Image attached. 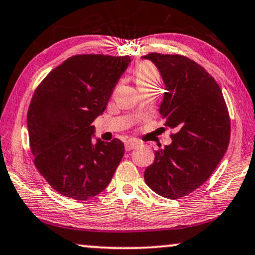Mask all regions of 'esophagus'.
Here are the masks:
<instances>
[{
	"mask_svg": "<svg viewBox=\"0 0 255 255\" xmlns=\"http://www.w3.org/2000/svg\"><path fill=\"white\" fill-rule=\"evenodd\" d=\"M137 146V142H135V141H127V142H126V144H125V147H126V150H131V149H134L135 147Z\"/></svg>",
	"mask_w": 255,
	"mask_h": 255,
	"instance_id": "obj_1",
	"label": "esophagus"
}]
</instances>
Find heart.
<instances>
[{
  "instance_id": "1",
  "label": "heart",
  "mask_w": 255,
  "mask_h": 255,
  "mask_svg": "<svg viewBox=\"0 0 255 255\" xmlns=\"http://www.w3.org/2000/svg\"><path fill=\"white\" fill-rule=\"evenodd\" d=\"M135 81L138 90H157L161 86V74L150 62L140 63L135 69Z\"/></svg>"
}]
</instances>
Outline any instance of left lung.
<instances>
[{
    "label": "left lung",
    "mask_w": 255,
    "mask_h": 255,
    "mask_svg": "<svg viewBox=\"0 0 255 255\" xmlns=\"http://www.w3.org/2000/svg\"><path fill=\"white\" fill-rule=\"evenodd\" d=\"M165 83L160 114L175 130L172 143L155 151L144 170L148 187L163 198L179 199L207 181L226 153L231 120L217 81L200 64L182 55L150 53Z\"/></svg>",
    "instance_id": "obj_1"
}]
</instances>
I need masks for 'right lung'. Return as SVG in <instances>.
<instances>
[{"label":"right lung","instance_id":"right-lung-1","mask_svg":"<svg viewBox=\"0 0 255 255\" xmlns=\"http://www.w3.org/2000/svg\"><path fill=\"white\" fill-rule=\"evenodd\" d=\"M129 62V56H72L35 90L27 115L30 149L38 172L61 195L88 200L111 182L124 142H94L92 124Z\"/></svg>","mask_w":255,"mask_h":255}]
</instances>
